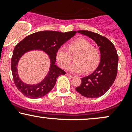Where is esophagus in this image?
Masks as SVG:
<instances>
[{"label":"esophagus","instance_id":"1","mask_svg":"<svg viewBox=\"0 0 132 132\" xmlns=\"http://www.w3.org/2000/svg\"><path fill=\"white\" fill-rule=\"evenodd\" d=\"M66 75L68 77H69V78H73V76L72 75H71V74H69V73H67L66 74Z\"/></svg>","mask_w":132,"mask_h":132}]
</instances>
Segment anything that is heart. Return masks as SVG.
<instances>
[{
	"label": "heart",
	"mask_w": 132,
	"mask_h": 132,
	"mask_svg": "<svg viewBox=\"0 0 132 132\" xmlns=\"http://www.w3.org/2000/svg\"><path fill=\"white\" fill-rule=\"evenodd\" d=\"M75 63L69 68L74 73L84 71L89 72L94 70L100 63L101 53L97 47L85 38H78L69 43L67 48L62 46L57 50L56 58L62 69H67L72 61L71 56H75Z\"/></svg>",
	"instance_id": "obj_1"
}]
</instances>
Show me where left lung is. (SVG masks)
Listing matches in <instances>:
<instances>
[{"label": "left lung", "instance_id": "8db88e82", "mask_svg": "<svg viewBox=\"0 0 132 132\" xmlns=\"http://www.w3.org/2000/svg\"><path fill=\"white\" fill-rule=\"evenodd\" d=\"M78 32L96 42L101 52V62L93 73L81 78V83L76 90L84 97L97 98L109 90L117 76V51L113 44L105 36L85 30H79Z\"/></svg>", "mask_w": 132, "mask_h": 132}]
</instances>
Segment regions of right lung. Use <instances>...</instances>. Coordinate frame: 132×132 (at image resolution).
<instances>
[{
	"mask_svg": "<svg viewBox=\"0 0 132 132\" xmlns=\"http://www.w3.org/2000/svg\"><path fill=\"white\" fill-rule=\"evenodd\" d=\"M76 33V31L62 32L56 31H43L28 35L16 44L11 58V67L14 83L18 89L27 97L40 98L49 93L54 87L58 77L65 74V72L55 65L57 50ZM40 49L50 55L52 62L50 71L45 79L34 86L25 84L19 78L16 65L20 57L26 52Z\"/></svg>",
	"mask_w": 132,
	"mask_h": 132,
	"instance_id": "1",
	"label": "right lung"
}]
</instances>
